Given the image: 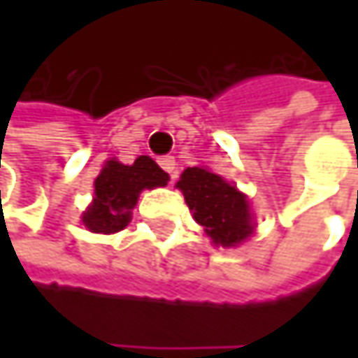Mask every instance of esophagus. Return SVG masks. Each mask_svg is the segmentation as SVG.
<instances>
[{"label":"esophagus","instance_id":"obj_1","mask_svg":"<svg viewBox=\"0 0 358 358\" xmlns=\"http://www.w3.org/2000/svg\"><path fill=\"white\" fill-rule=\"evenodd\" d=\"M159 166H162V170H166L172 178L176 176V159H174L172 155H164V157H159Z\"/></svg>","mask_w":358,"mask_h":358}]
</instances>
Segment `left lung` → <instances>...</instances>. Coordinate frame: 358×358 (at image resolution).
<instances>
[{
    "instance_id": "obj_1",
    "label": "left lung",
    "mask_w": 358,
    "mask_h": 358,
    "mask_svg": "<svg viewBox=\"0 0 358 358\" xmlns=\"http://www.w3.org/2000/svg\"><path fill=\"white\" fill-rule=\"evenodd\" d=\"M176 186L213 245L236 247L252 234L247 196L222 176L205 168H186Z\"/></svg>"
}]
</instances>
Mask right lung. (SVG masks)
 <instances>
[{"label": "right lung", "instance_id": "1", "mask_svg": "<svg viewBox=\"0 0 358 358\" xmlns=\"http://www.w3.org/2000/svg\"><path fill=\"white\" fill-rule=\"evenodd\" d=\"M168 180L170 176L147 155H141L132 166L111 159L95 180L93 205L83 215L85 226L99 234L124 230L130 222V209L136 205L141 190L166 186Z\"/></svg>", "mask_w": 358, "mask_h": 358}]
</instances>
